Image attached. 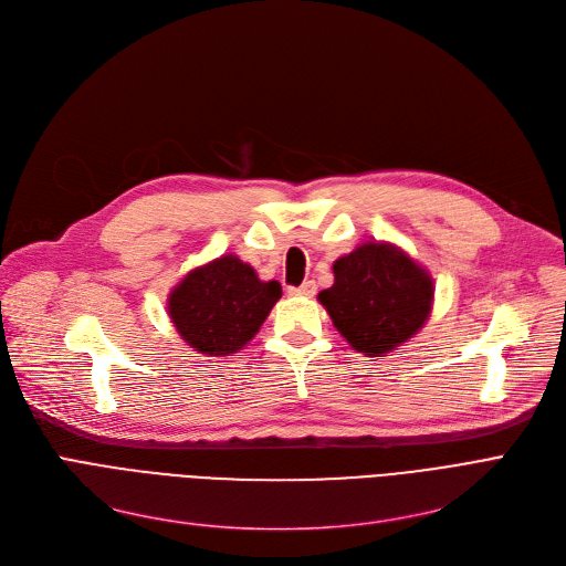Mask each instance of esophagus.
<instances>
[{
	"mask_svg": "<svg viewBox=\"0 0 566 566\" xmlns=\"http://www.w3.org/2000/svg\"><path fill=\"white\" fill-rule=\"evenodd\" d=\"M289 293L295 295V298H312V295L316 293V284L314 282H303L301 286H291Z\"/></svg>",
	"mask_w": 566,
	"mask_h": 566,
	"instance_id": "34e87169",
	"label": "esophagus"
}]
</instances>
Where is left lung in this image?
<instances>
[{"mask_svg": "<svg viewBox=\"0 0 566 566\" xmlns=\"http://www.w3.org/2000/svg\"><path fill=\"white\" fill-rule=\"evenodd\" d=\"M318 293L339 335L367 358H382L418 335L433 310V277L399 245L369 241L333 263Z\"/></svg>", "mask_w": 566, "mask_h": 566, "instance_id": "1", "label": "left lung"}]
</instances>
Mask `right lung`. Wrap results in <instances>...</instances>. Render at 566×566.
<instances>
[{"label":"right lung","instance_id":"1","mask_svg":"<svg viewBox=\"0 0 566 566\" xmlns=\"http://www.w3.org/2000/svg\"><path fill=\"white\" fill-rule=\"evenodd\" d=\"M280 298L277 280L263 282L250 263L222 254L192 268L169 291L167 314L190 348L224 358L252 342Z\"/></svg>","mask_w":566,"mask_h":566}]
</instances>
